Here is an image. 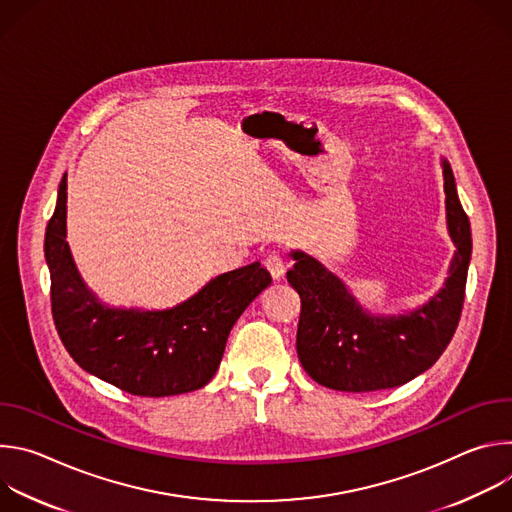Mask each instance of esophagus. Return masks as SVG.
Returning a JSON list of instances; mask_svg holds the SVG:
<instances>
[{
	"instance_id": "34e87169",
	"label": "esophagus",
	"mask_w": 512,
	"mask_h": 512,
	"mask_svg": "<svg viewBox=\"0 0 512 512\" xmlns=\"http://www.w3.org/2000/svg\"><path fill=\"white\" fill-rule=\"evenodd\" d=\"M263 263H265V269L271 273L273 279H281L285 275V263H283V259L277 253L267 255Z\"/></svg>"
}]
</instances>
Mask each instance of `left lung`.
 <instances>
[{"label": "left lung", "mask_w": 512, "mask_h": 512, "mask_svg": "<svg viewBox=\"0 0 512 512\" xmlns=\"http://www.w3.org/2000/svg\"><path fill=\"white\" fill-rule=\"evenodd\" d=\"M448 233L456 245L444 287L427 304L399 316L364 310L346 283L304 251L287 281L302 298L298 356L320 385L346 393L393 389L425 373L450 344L462 314L472 257L470 221L448 160H442Z\"/></svg>", "instance_id": "obj_1"}]
</instances>
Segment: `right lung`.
<instances>
[{
  "mask_svg": "<svg viewBox=\"0 0 512 512\" xmlns=\"http://www.w3.org/2000/svg\"><path fill=\"white\" fill-rule=\"evenodd\" d=\"M52 318L81 369L139 397H170L204 387L223 360L227 338L271 283L259 261L216 275L168 310L111 308L81 277L66 243V174L46 227Z\"/></svg>",
  "mask_w": 512,
  "mask_h": 512,
  "instance_id": "add662e5",
  "label": "right lung"
}]
</instances>
